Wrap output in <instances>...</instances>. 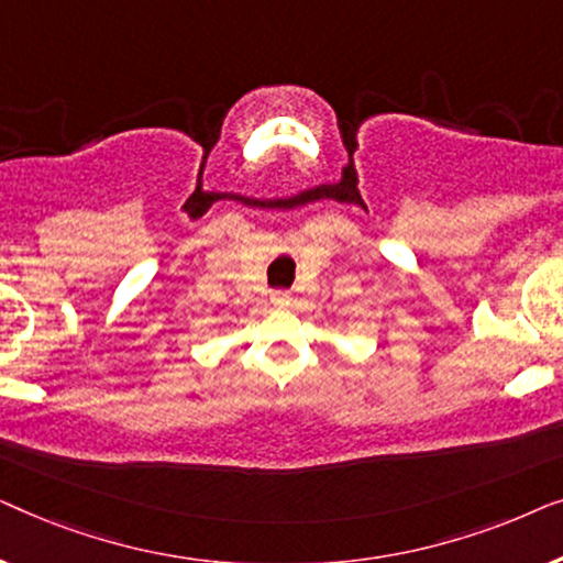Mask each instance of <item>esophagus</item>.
<instances>
[{
	"instance_id": "esophagus-1",
	"label": "esophagus",
	"mask_w": 563,
	"mask_h": 563,
	"mask_svg": "<svg viewBox=\"0 0 563 563\" xmlns=\"http://www.w3.org/2000/svg\"><path fill=\"white\" fill-rule=\"evenodd\" d=\"M274 302L276 305H289L291 302V295H289V291H274Z\"/></svg>"
}]
</instances>
